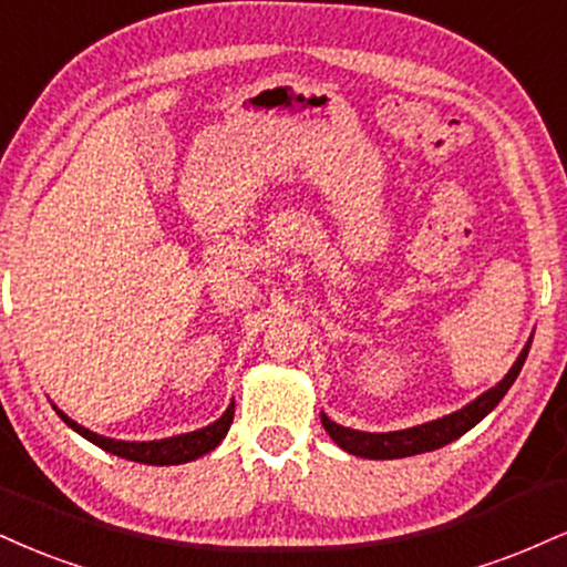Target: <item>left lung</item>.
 <instances>
[{
	"label": "left lung",
	"mask_w": 567,
	"mask_h": 567,
	"mask_svg": "<svg viewBox=\"0 0 567 567\" xmlns=\"http://www.w3.org/2000/svg\"><path fill=\"white\" fill-rule=\"evenodd\" d=\"M528 349H530V340L525 343V349L520 351V357H517L513 370L504 374V380L499 385H494L491 391L478 395L473 404L460 409V412L449 414V417L425 422V425L409 427V431H395V433L351 431V427H343V425H338V422H332L327 414H322V425L340 449H346L349 454L364 456V460H401V456L433 452V449L446 446V443H452L460 439V435H465L470 427L478 425V422L486 417L491 409L499 404V401L504 399V393L509 391V385H513L517 380V374H520L525 357H528Z\"/></svg>",
	"instance_id": "1"
}]
</instances>
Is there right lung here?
<instances>
[{
  "label": "right lung",
  "instance_id": "1",
  "mask_svg": "<svg viewBox=\"0 0 567 567\" xmlns=\"http://www.w3.org/2000/svg\"><path fill=\"white\" fill-rule=\"evenodd\" d=\"M58 414L63 417L68 427H73L79 435H84L86 441H92L94 446L105 449L115 456H124V460L142 462V465H184V462H193L197 456L214 452V449L221 443L224 435H227L231 417H235V404H229L227 412L218 417L214 425L203 427V431L176 435V439H163V441H113L105 439V435H97L86 427H81L79 422H73L68 414L58 409Z\"/></svg>",
  "mask_w": 567,
  "mask_h": 567
}]
</instances>
